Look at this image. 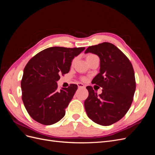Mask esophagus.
<instances>
[{"instance_id": "1", "label": "esophagus", "mask_w": 155, "mask_h": 155, "mask_svg": "<svg viewBox=\"0 0 155 155\" xmlns=\"http://www.w3.org/2000/svg\"><path fill=\"white\" fill-rule=\"evenodd\" d=\"M78 86L79 88H85V86L84 85L83 83H79L78 84Z\"/></svg>"}]
</instances>
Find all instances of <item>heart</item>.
I'll return each mask as SVG.
<instances>
[{
	"label": "heart",
	"mask_w": 155,
	"mask_h": 155,
	"mask_svg": "<svg viewBox=\"0 0 155 155\" xmlns=\"http://www.w3.org/2000/svg\"><path fill=\"white\" fill-rule=\"evenodd\" d=\"M97 58V56L96 55H95V54H87V55L86 59H87V62L88 63V62H90L91 61H92L93 59H94V58ZM74 61H75V59L73 60L72 63H74ZM81 79H82V80H85V79L84 78H83Z\"/></svg>",
	"instance_id": "b5f03b06"
}]
</instances>
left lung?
Here are the masks:
<instances>
[{"mask_svg":"<svg viewBox=\"0 0 155 155\" xmlns=\"http://www.w3.org/2000/svg\"><path fill=\"white\" fill-rule=\"evenodd\" d=\"M85 52L99 56L100 73L92 83L103 88L98 95L92 87H86L88 91L85 101L86 112L94 122L110 125L122 118L132 104L136 90L133 65L122 51L107 42L89 46Z\"/></svg>","mask_w":155,"mask_h":155,"instance_id":"obj_1","label":"left lung"}]
</instances>
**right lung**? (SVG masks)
Instances as JSON below:
<instances>
[{
  "label": "right lung",
  "instance_id": "1",
  "mask_svg": "<svg viewBox=\"0 0 155 155\" xmlns=\"http://www.w3.org/2000/svg\"><path fill=\"white\" fill-rule=\"evenodd\" d=\"M85 48L50 47L28 62L21 80L22 100L35 121L50 125L63 118L78 85L70 84L68 88L59 90L57 81L60 74L68 73L72 59Z\"/></svg>",
  "mask_w": 155,
  "mask_h": 155
}]
</instances>
